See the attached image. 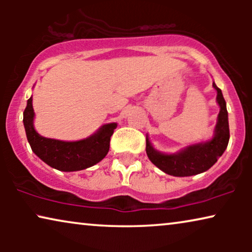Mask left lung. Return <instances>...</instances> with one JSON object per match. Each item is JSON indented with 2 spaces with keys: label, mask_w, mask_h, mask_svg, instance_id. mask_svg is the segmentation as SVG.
<instances>
[{
  "label": "left lung",
  "mask_w": 252,
  "mask_h": 252,
  "mask_svg": "<svg viewBox=\"0 0 252 252\" xmlns=\"http://www.w3.org/2000/svg\"><path fill=\"white\" fill-rule=\"evenodd\" d=\"M212 86L217 91L216 99L220 111L211 139L189 144L175 154H165L155 149L147 135L146 151L148 158L166 174L173 177H190L203 173L216 164L228 146L229 125L226 102L221 91L217 87L215 82Z\"/></svg>",
  "instance_id": "left-lung-1"
}]
</instances>
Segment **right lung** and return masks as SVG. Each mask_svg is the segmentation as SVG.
Returning <instances> with one entry per match:
<instances>
[{
	"instance_id": "obj_1",
	"label": "right lung",
	"mask_w": 252,
	"mask_h": 252,
	"mask_svg": "<svg viewBox=\"0 0 252 252\" xmlns=\"http://www.w3.org/2000/svg\"><path fill=\"white\" fill-rule=\"evenodd\" d=\"M32 96L27 99L24 111V127L32 151L53 168L63 172H74L97 164L110 149V139L117 128L116 123L105 124L94 134L78 141H61L40 135L34 128Z\"/></svg>"
}]
</instances>
